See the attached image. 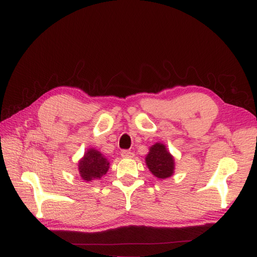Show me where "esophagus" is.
I'll list each match as a JSON object with an SVG mask.
<instances>
[{
	"label": "esophagus",
	"mask_w": 257,
	"mask_h": 257,
	"mask_svg": "<svg viewBox=\"0 0 257 257\" xmlns=\"http://www.w3.org/2000/svg\"><path fill=\"white\" fill-rule=\"evenodd\" d=\"M134 156H135V154L130 150H122L121 151V157H123V158H134Z\"/></svg>",
	"instance_id": "esophagus-1"
}]
</instances>
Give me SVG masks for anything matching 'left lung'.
Here are the masks:
<instances>
[{"label":"left lung","instance_id":"1","mask_svg":"<svg viewBox=\"0 0 257 257\" xmlns=\"http://www.w3.org/2000/svg\"><path fill=\"white\" fill-rule=\"evenodd\" d=\"M146 163L151 173L159 179L171 177L174 170V159L165 145L157 143L150 147L146 157Z\"/></svg>","mask_w":257,"mask_h":257}]
</instances>
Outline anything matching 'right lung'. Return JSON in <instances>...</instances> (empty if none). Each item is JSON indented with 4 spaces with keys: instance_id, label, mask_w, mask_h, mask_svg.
I'll use <instances>...</instances> for the list:
<instances>
[{
    "instance_id": "1",
    "label": "right lung",
    "mask_w": 257,
    "mask_h": 257,
    "mask_svg": "<svg viewBox=\"0 0 257 257\" xmlns=\"http://www.w3.org/2000/svg\"><path fill=\"white\" fill-rule=\"evenodd\" d=\"M109 169V161L99 151L91 148L87 150L84 158L78 162L80 177L85 181L100 179Z\"/></svg>"
}]
</instances>
